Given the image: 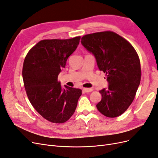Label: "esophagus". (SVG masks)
Here are the masks:
<instances>
[{"instance_id": "obj_1", "label": "esophagus", "mask_w": 158, "mask_h": 158, "mask_svg": "<svg viewBox=\"0 0 158 158\" xmlns=\"http://www.w3.org/2000/svg\"><path fill=\"white\" fill-rule=\"evenodd\" d=\"M83 91L85 93H88V92H90L92 91V88H83Z\"/></svg>"}]
</instances>
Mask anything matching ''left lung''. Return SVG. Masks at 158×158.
Listing matches in <instances>:
<instances>
[{
	"label": "left lung",
	"mask_w": 158,
	"mask_h": 158,
	"mask_svg": "<svg viewBox=\"0 0 158 158\" xmlns=\"http://www.w3.org/2000/svg\"><path fill=\"white\" fill-rule=\"evenodd\" d=\"M81 44L93 54L99 70L106 74L108 88L99 91L98 111L107 117L121 115L131 106L140 82V59L132 45L113 31L83 36Z\"/></svg>",
	"instance_id": "left-lung-1"
}]
</instances>
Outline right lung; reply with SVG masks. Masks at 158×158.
I'll list each match as a JSON object with an SVG mask.
<instances>
[{
	"label": "right lung",
	"instance_id": "obj_1",
	"mask_svg": "<svg viewBox=\"0 0 158 158\" xmlns=\"http://www.w3.org/2000/svg\"><path fill=\"white\" fill-rule=\"evenodd\" d=\"M80 36L41 40L28 52L22 69L26 94L32 106L52 123H63L74 114L82 90L58 82L66 60L77 48Z\"/></svg>",
	"mask_w": 158,
	"mask_h": 158
}]
</instances>
